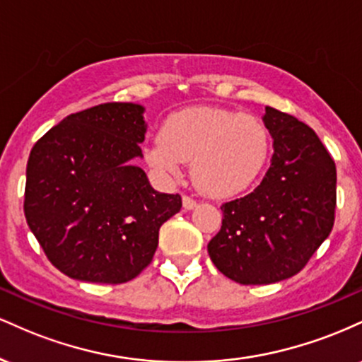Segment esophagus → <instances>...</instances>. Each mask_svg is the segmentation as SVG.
<instances>
[{"label": "esophagus", "mask_w": 362, "mask_h": 362, "mask_svg": "<svg viewBox=\"0 0 362 362\" xmlns=\"http://www.w3.org/2000/svg\"><path fill=\"white\" fill-rule=\"evenodd\" d=\"M182 204H184L185 211H192L194 207L197 206V202H195L192 197H187V195H184V199H182Z\"/></svg>", "instance_id": "1"}]
</instances>
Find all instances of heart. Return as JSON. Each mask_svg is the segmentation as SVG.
I'll list each match as a JSON object with an SVG mask.
<instances>
[{
  "label": "heart",
  "instance_id": "heart-1",
  "mask_svg": "<svg viewBox=\"0 0 362 362\" xmlns=\"http://www.w3.org/2000/svg\"><path fill=\"white\" fill-rule=\"evenodd\" d=\"M271 149L260 119L235 110L194 107L165 120L160 136L144 149L149 168L165 180L182 175L192 161V180L209 197L248 189L265 167Z\"/></svg>",
  "mask_w": 362,
  "mask_h": 362
}]
</instances>
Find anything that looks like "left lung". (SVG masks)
<instances>
[{
	"label": "left lung",
	"mask_w": 362,
	"mask_h": 362,
	"mask_svg": "<svg viewBox=\"0 0 362 362\" xmlns=\"http://www.w3.org/2000/svg\"><path fill=\"white\" fill-rule=\"evenodd\" d=\"M274 153L253 192L221 206L223 226L207 245L211 260L240 284L293 277L330 235L337 170L315 131L265 107Z\"/></svg>",
	"instance_id": "8db88e82"
}]
</instances>
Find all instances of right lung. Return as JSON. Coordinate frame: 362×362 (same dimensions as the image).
Listing matches in <instances>:
<instances>
[{"label":"right lung","instance_id":"1","mask_svg":"<svg viewBox=\"0 0 362 362\" xmlns=\"http://www.w3.org/2000/svg\"><path fill=\"white\" fill-rule=\"evenodd\" d=\"M139 103L76 112L35 143L27 163L25 218L56 269L71 279L122 284L151 262L160 226L182 207L149 184Z\"/></svg>","mask_w":362,"mask_h":362}]
</instances>
